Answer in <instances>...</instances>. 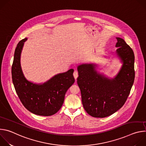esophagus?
I'll list each match as a JSON object with an SVG mask.
<instances>
[{
    "label": "esophagus",
    "mask_w": 146,
    "mask_h": 146,
    "mask_svg": "<svg viewBox=\"0 0 146 146\" xmlns=\"http://www.w3.org/2000/svg\"><path fill=\"white\" fill-rule=\"evenodd\" d=\"M73 76H74V78L76 80L77 78L78 77V72H77V71L74 70V72H73Z\"/></svg>",
    "instance_id": "34e87169"
}]
</instances>
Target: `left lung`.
<instances>
[{"label":"left lung","instance_id":"obj_1","mask_svg":"<svg viewBox=\"0 0 146 146\" xmlns=\"http://www.w3.org/2000/svg\"><path fill=\"white\" fill-rule=\"evenodd\" d=\"M117 55L122 67L114 78L110 80L95 70V65L78 66L77 84L80 89L83 107L90 115L108 117L121 109L130 94L135 80V55L125 40L117 37Z\"/></svg>","mask_w":146,"mask_h":146}]
</instances>
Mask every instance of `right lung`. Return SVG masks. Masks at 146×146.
Returning a JSON list of instances; mask_svg holds the SVG:
<instances>
[{"label":"right lung","mask_w":146,"mask_h":146,"mask_svg":"<svg viewBox=\"0 0 146 146\" xmlns=\"http://www.w3.org/2000/svg\"><path fill=\"white\" fill-rule=\"evenodd\" d=\"M25 38L18 43L11 67L12 80L15 91L24 107L31 113L50 116L57 113L63 105L68 90L74 82L73 69L55 76L42 85L26 80L20 65V55Z\"/></svg>","instance_id":"add662e5"}]
</instances>
